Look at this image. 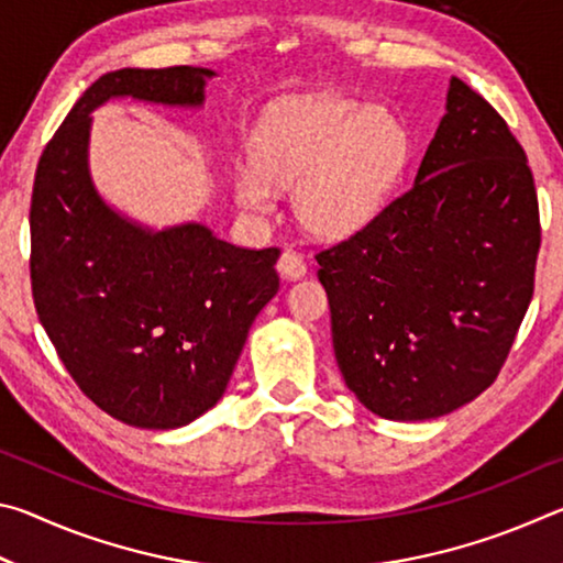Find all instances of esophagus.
Here are the masks:
<instances>
[{"label": "esophagus", "instance_id": "34e87169", "mask_svg": "<svg viewBox=\"0 0 563 563\" xmlns=\"http://www.w3.org/2000/svg\"><path fill=\"white\" fill-rule=\"evenodd\" d=\"M305 271H308V265H305L302 255H298L295 251H285V253L280 255L278 273L283 275V278H290V280L302 278Z\"/></svg>", "mask_w": 563, "mask_h": 563}]
</instances>
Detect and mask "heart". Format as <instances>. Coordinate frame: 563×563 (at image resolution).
I'll list each match as a JSON object with an SVG mask.
<instances>
[{
  "label": "heart",
  "mask_w": 563,
  "mask_h": 563,
  "mask_svg": "<svg viewBox=\"0 0 563 563\" xmlns=\"http://www.w3.org/2000/svg\"><path fill=\"white\" fill-rule=\"evenodd\" d=\"M253 168L235 176L247 211H268L273 188L295 186L292 208L320 238H345L379 213L409 156L405 123L383 107L338 97L288 99L253 131Z\"/></svg>",
  "instance_id": "b5f03b06"
}]
</instances>
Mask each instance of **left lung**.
Masks as SVG:
<instances>
[{"instance_id":"8db88e82","label":"left lung","mask_w":563,"mask_h":563,"mask_svg":"<svg viewBox=\"0 0 563 563\" xmlns=\"http://www.w3.org/2000/svg\"><path fill=\"white\" fill-rule=\"evenodd\" d=\"M533 176L492 103L450 81L415 184L316 253L345 385L385 419H432L484 393L533 295Z\"/></svg>"}]
</instances>
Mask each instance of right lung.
Here are the masks:
<instances>
[{"label": "right lung", "instance_id": "1", "mask_svg": "<svg viewBox=\"0 0 563 563\" xmlns=\"http://www.w3.org/2000/svg\"><path fill=\"white\" fill-rule=\"evenodd\" d=\"M211 69L99 76L34 174L32 295L56 355L103 412L174 430L223 397L247 330L280 288V247H238L201 223L144 231L101 201L87 168L91 111L111 97L203 103Z\"/></svg>", "mask_w": 563, "mask_h": 563}]
</instances>
